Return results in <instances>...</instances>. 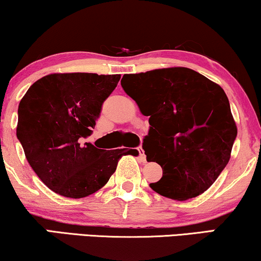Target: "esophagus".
<instances>
[{
	"label": "esophagus",
	"instance_id": "34e87169",
	"mask_svg": "<svg viewBox=\"0 0 261 261\" xmlns=\"http://www.w3.org/2000/svg\"><path fill=\"white\" fill-rule=\"evenodd\" d=\"M138 149V153H140V160L142 161V163H146L147 161V158H146V155H144V150L142 149V147L140 146L137 148Z\"/></svg>",
	"mask_w": 261,
	"mask_h": 261
}]
</instances>
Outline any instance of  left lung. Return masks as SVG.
<instances>
[{
    "mask_svg": "<svg viewBox=\"0 0 261 261\" xmlns=\"http://www.w3.org/2000/svg\"><path fill=\"white\" fill-rule=\"evenodd\" d=\"M121 87L149 117L143 138L148 161L163 169L154 191L188 200L206 191L225 169L237 136L226 94L187 67L124 74Z\"/></svg>",
    "mask_w": 261,
    "mask_h": 261,
    "instance_id": "left-lung-1",
    "label": "left lung"
}]
</instances>
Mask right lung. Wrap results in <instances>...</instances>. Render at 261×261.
I'll use <instances>...</instances> for the list:
<instances>
[{
    "label": "right lung",
    "mask_w": 261,
    "mask_h": 261,
    "mask_svg": "<svg viewBox=\"0 0 261 261\" xmlns=\"http://www.w3.org/2000/svg\"><path fill=\"white\" fill-rule=\"evenodd\" d=\"M119 79L120 74H48L21 98L16 137L32 170L59 195H91L108 182L123 155L138 154L127 148L106 150L81 144Z\"/></svg>",
    "instance_id": "1"
}]
</instances>
